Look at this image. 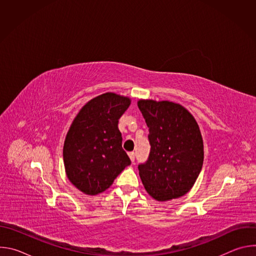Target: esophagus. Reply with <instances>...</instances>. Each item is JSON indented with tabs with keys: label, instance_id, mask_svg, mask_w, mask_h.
<instances>
[{
	"label": "esophagus",
	"instance_id": "1",
	"mask_svg": "<svg viewBox=\"0 0 256 256\" xmlns=\"http://www.w3.org/2000/svg\"><path fill=\"white\" fill-rule=\"evenodd\" d=\"M128 157H130L132 163L134 164V152H130V153H128Z\"/></svg>",
	"mask_w": 256,
	"mask_h": 256
}]
</instances>
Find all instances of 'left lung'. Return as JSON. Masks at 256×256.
<instances>
[{"instance_id":"obj_1","label":"left lung","mask_w":256,"mask_h":256,"mask_svg":"<svg viewBox=\"0 0 256 256\" xmlns=\"http://www.w3.org/2000/svg\"><path fill=\"white\" fill-rule=\"evenodd\" d=\"M149 128L151 150L138 165L144 190L166 202L188 194L204 163V142L198 122L184 106L170 101L138 100Z\"/></svg>"}]
</instances>
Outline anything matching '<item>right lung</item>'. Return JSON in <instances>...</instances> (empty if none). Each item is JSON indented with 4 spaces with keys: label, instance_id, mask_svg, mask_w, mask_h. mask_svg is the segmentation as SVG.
Wrapping results in <instances>:
<instances>
[{
    "label": "right lung",
    "instance_id": "add662e5",
    "mask_svg": "<svg viewBox=\"0 0 256 256\" xmlns=\"http://www.w3.org/2000/svg\"><path fill=\"white\" fill-rule=\"evenodd\" d=\"M130 104L128 97L104 93L87 102L72 120L64 144V164L68 180L82 192H103L130 164L118 126Z\"/></svg>",
    "mask_w": 256,
    "mask_h": 256
}]
</instances>
